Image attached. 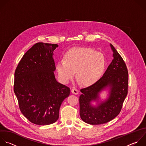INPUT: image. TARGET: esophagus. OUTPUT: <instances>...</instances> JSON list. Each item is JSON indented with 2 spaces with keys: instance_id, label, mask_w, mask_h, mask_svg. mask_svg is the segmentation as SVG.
I'll list each match as a JSON object with an SVG mask.
<instances>
[{
  "instance_id": "1",
  "label": "esophagus",
  "mask_w": 146,
  "mask_h": 146,
  "mask_svg": "<svg viewBox=\"0 0 146 146\" xmlns=\"http://www.w3.org/2000/svg\"><path fill=\"white\" fill-rule=\"evenodd\" d=\"M71 92H72V93L73 94H77L78 93V90L76 88H73L71 90Z\"/></svg>"
}]
</instances>
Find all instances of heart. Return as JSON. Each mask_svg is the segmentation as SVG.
Here are the masks:
<instances>
[{"mask_svg": "<svg viewBox=\"0 0 146 146\" xmlns=\"http://www.w3.org/2000/svg\"><path fill=\"white\" fill-rule=\"evenodd\" d=\"M104 56L89 48H73L67 52L65 59L56 65V71L62 82L68 83L74 76L81 82L89 85L98 81L106 66Z\"/></svg>", "mask_w": 146, "mask_h": 146, "instance_id": "b5f03b06", "label": "heart"}]
</instances>
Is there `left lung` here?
I'll return each mask as SVG.
<instances>
[{
	"instance_id": "8db88e82",
	"label": "left lung",
	"mask_w": 146,
	"mask_h": 146,
	"mask_svg": "<svg viewBox=\"0 0 146 146\" xmlns=\"http://www.w3.org/2000/svg\"><path fill=\"white\" fill-rule=\"evenodd\" d=\"M110 47L113 59L102 77L93 85L80 90V117L89 124H104L115 118L120 113L128 93V73L126 65L111 43ZM104 90L107 96L102 99L100 94Z\"/></svg>"
}]
</instances>
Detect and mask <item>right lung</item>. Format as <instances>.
Returning a JSON list of instances; mask_svg holds the SVG:
<instances>
[{
	"instance_id": "obj_1",
	"label": "right lung",
	"mask_w": 146,
	"mask_h": 146,
	"mask_svg": "<svg viewBox=\"0 0 146 146\" xmlns=\"http://www.w3.org/2000/svg\"><path fill=\"white\" fill-rule=\"evenodd\" d=\"M57 44L38 42L24 54L15 72L14 93L22 114L31 123L48 125L59 117L70 88L55 77L54 50Z\"/></svg>"
}]
</instances>
